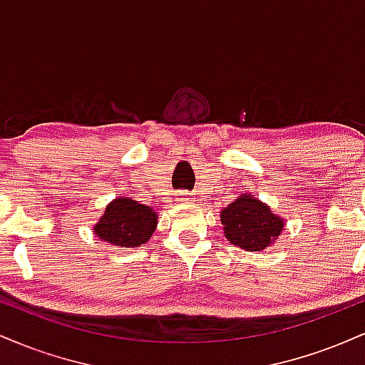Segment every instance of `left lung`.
Instances as JSON below:
<instances>
[{
	"label": "left lung",
	"mask_w": 365,
	"mask_h": 365,
	"mask_svg": "<svg viewBox=\"0 0 365 365\" xmlns=\"http://www.w3.org/2000/svg\"><path fill=\"white\" fill-rule=\"evenodd\" d=\"M221 225L230 244L254 252L269 247L283 230V220L247 194L221 211Z\"/></svg>",
	"instance_id": "1"
}]
</instances>
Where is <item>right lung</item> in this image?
<instances>
[{"label":"right lung","instance_id":"add662e5","mask_svg":"<svg viewBox=\"0 0 365 365\" xmlns=\"http://www.w3.org/2000/svg\"><path fill=\"white\" fill-rule=\"evenodd\" d=\"M158 215L149 206L128 197L115 199L96 225V235L118 247H139L149 240L156 230Z\"/></svg>","mask_w":365,"mask_h":365}]
</instances>
